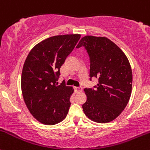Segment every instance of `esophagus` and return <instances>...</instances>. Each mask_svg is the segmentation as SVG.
Wrapping results in <instances>:
<instances>
[{
	"instance_id": "obj_1",
	"label": "esophagus",
	"mask_w": 150,
	"mask_h": 150,
	"mask_svg": "<svg viewBox=\"0 0 150 150\" xmlns=\"http://www.w3.org/2000/svg\"><path fill=\"white\" fill-rule=\"evenodd\" d=\"M82 87H75V91L76 93H81L82 92Z\"/></svg>"
}]
</instances>
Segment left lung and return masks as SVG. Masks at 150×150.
<instances>
[{
    "label": "left lung",
    "instance_id": "1",
    "mask_svg": "<svg viewBox=\"0 0 150 150\" xmlns=\"http://www.w3.org/2000/svg\"><path fill=\"white\" fill-rule=\"evenodd\" d=\"M81 46L90 58V78L98 79L94 89H84L87 97L82 105L84 114L95 122L113 121L123 111L131 95L130 62L124 52L107 37L83 36L76 47Z\"/></svg>",
    "mask_w": 150,
    "mask_h": 150
}]
</instances>
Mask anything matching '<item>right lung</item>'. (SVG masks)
I'll return each mask as SVG.
<instances>
[{
    "instance_id": "right-lung-1",
    "label": "right lung",
    "mask_w": 150,
    "mask_h": 150,
    "mask_svg": "<svg viewBox=\"0 0 150 150\" xmlns=\"http://www.w3.org/2000/svg\"><path fill=\"white\" fill-rule=\"evenodd\" d=\"M80 38V34L51 36L36 45L25 61L22 94L31 115L42 124H58L67 115L74 89L56 81L61 67Z\"/></svg>"
}]
</instances>
